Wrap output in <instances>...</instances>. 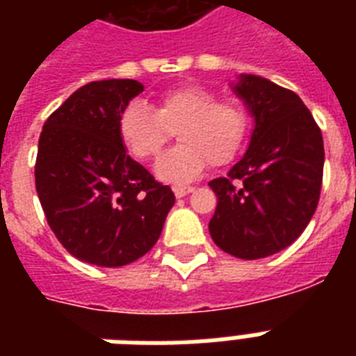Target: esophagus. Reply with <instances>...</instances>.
Wrapping results in <instances>:
<instances>
[{
  "label": "esophagus",
  "mask_w": 356,
  "mask_h": 356,
  "mask_svg": "<svg viewBox=\"0 0 356 356\" xmlns=\"http://www.w3.org/2000/svg\"><path fill=\"white\" fill-rule=\"evenodd\" d=\"M194 192V188L192 186H173V194H175V197H184V195H188Z\"/></svg>",
  "instance_id": "obj_1"
}]
</instances>
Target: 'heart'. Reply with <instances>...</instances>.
<instances>
[{
    "instance_id": "1",
    "label": "heart",
    "mask_w": 356,
    "mask_h": 356,
    "mask_svg": "<svg viewBox=\"0 0 356 356\" xmlns=\"http://www.w3.org/2000/svg\"><path fill=\"white\" fill-rule=\"evenodd\" d=\"M177 129L181 142L156 162V177L168 183H186L211 162L223 166L240 153L249 129L245 108L236 102H218L209 88L186 85L162 92L153 108L131 102L118 118L123 145L140 161L161 155Z\"/></svg>"
}]
</instances>
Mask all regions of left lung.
<instances>
[{
    "instance_id": "1",
    "label": "left lung",
    "mask_w": 356,
    "mask_h": 356,
    "mask_svg": "<svg viewBox=\"0 0 356 356\" xmlns=\"http://www.w3.org/2000/svg\"><path fill=\"white\" fill-rule=\"evenodd\" d=\"M234 94L254 120L245 155L227 177L212 179L218 197L209 231L238 259L275 254L296 242L320 201L323 138L301 97L259 77L240 75Z\"/></svg>"
}]
</instances>
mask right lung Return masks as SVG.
I'll return each mask as SVG.
<instances>
[{
	"label": "right lung",
	"instance_id": "add662e5",
	"mask_svg": "<svg viewBox=\"0 0 356 356\" xmlns=\"http://www.w3.org/2000/svg\"><path fill=\"white\" fill-rule=\"evenodd\" d=\"M142 90L134 79L94 81L42 127L36 194L58 242L88 264L118 268L144 257L175 203L120 138V114Z\"/></svg>",
	"mask_w": 356,
	"mask_h": 356
}]
</instances>
